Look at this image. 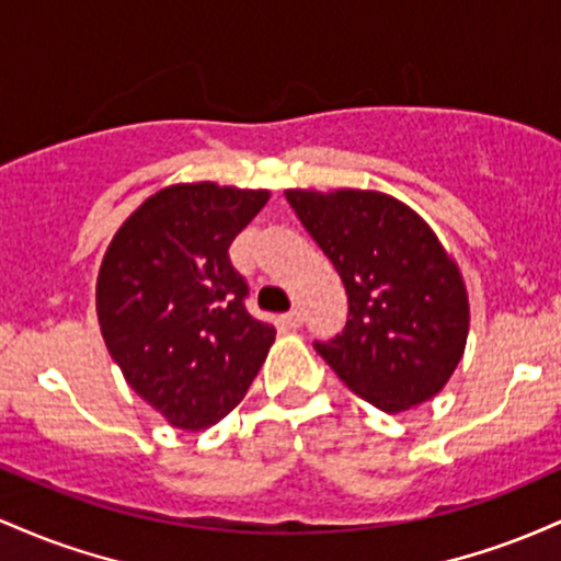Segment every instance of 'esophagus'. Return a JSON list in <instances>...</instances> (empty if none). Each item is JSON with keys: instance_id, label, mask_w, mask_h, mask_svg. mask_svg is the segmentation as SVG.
<instances>
[{"instance_id": "obj_1", "label": "esophagus", "mask_w": 561, "mask_h": 561, "mask_svg": "<svg viewBox=\"0 0 561 561\" xmlns=\"http://www.w3.org/2000/svg\"><path fill=\"white\" fill-rule=\"evenodd\" d=\"M280 320H283V325H288V329H299L301 320H305V314H301V310H297V307H294V310L283 314Z\"/></svg>"}]
</instances>
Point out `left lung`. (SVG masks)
Listing matches in <instances>:
<instances>
[{
	"mask_svg": "<svg viewBox=\"0 0 561 561\" xmlns=\"http://www.w3.org/2000/svg\"><path fill=\"white\" fill-rule=\"evenodd\" d=\"M347 288V325L314 350L383 413L432 400L461 363L469 294L461 270L411 206L379 191H286Z\"/></svg>",
	"mask_w": 561,
	"mask_h": 561,
	"instance_id": "1",
	"label": "left lung"
}]
</instances>
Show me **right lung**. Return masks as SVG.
I'll use <instances>...</instances> for the list:
<instances>
[{
  "label": "right lung",
  "mask_w": 561,
  "mask_h": 561,
  "mask_svg": "<svg viewBox=\"0 0 561 561\" xmlns=\"http://www.w3.org/2000/svg\"><path fill=\"white\" fill-rule=\"evenodd\" d=\"M270 191L180 182L145 198L116 230L98 273V320L124 379L172 426L225 419L275 342L247 312L228 249Z\"/></svg>",
  "instance_id": "obj_1"
}]
</instances>
